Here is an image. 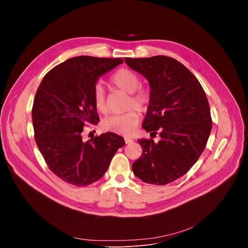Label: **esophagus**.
Listing matches in <instances>:
<instances>
[{
  "instance_id": "34e87169",
  "label": "esophagus",
  "mask_w": 248,
  "mask_h": 248,
  "mask_svg": "<svg viewBox=\"0 0 248 248\" xmlns=\"http://www.w3.org/2000/svg\"><path fill=\"white\" fill-rule=\"evenodd\" d=\"M124 142L126 144H130V143L133 142V140L131 138H129V137H124Z\"/></svg>"
}]
</instances>
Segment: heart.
<instances>
[{
	"label": "heart",
	"instance_id": "b5f03b06",
	"mask_svg": "<svg viewBox=\"0 0 248 248\" xmlns=\"http://www.w3.org/2000/svg\"><path fill=\"white\" fill-rule=\"evenodd\" d=\"M111 83L128 93L126 108L131 109L122 115H114L102 121V127L105 130L122 135H130L136 129L140 121V115L135 109L145 112L151 102V91L149 87L141 85V78L129 68H121L111 77ZM92 100L95 110L102 115L109 111L104 88L101 84H96L93 88Z\"/></svg>",
	"mask_w": 248,
	"mask_h": 248
}]
</instances>
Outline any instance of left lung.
<instances>
[{
  "label": "left lung",
  "mask_w": 248,
  "mask_h": 248,
  "mask_svg": "<svg viewBox=\"0 0 248 248\" xmlns=\"http://www.w3.org/2000/svg\"><path fill=\"white\" fill-rule=\"evenodd\" d=\"M126 64L144 76L151 102L142 127L161 139H139L141 155L133 164L142 182L164 186L185 175L204 151L212 128L208 99L198 79L170 57L125 58Z\"/></svg>",
  "instance_id": "8db88e82"
}]
</instances>
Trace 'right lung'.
Segmentation results:
<instances>
[{
    "label": "right lung",
    "instance_id": "add662e5",
    "mask_svg": "<svg viewBox=\"0 0 248 248\" xmlns=\"http://www.w3.org/2000/svg\"><path fill=\"white\" fill-rule=\"evenodd\" d=\"M123 62L119 58H70L45 75L35 94V141L50 170L69 185L86 186L101 179L124 145L113 132L82 140L83 128L99 122L92 100L97 79Z\"/></svg>",
    "mask_w": 248,
    "mask_h": 248
}]
</instances>
